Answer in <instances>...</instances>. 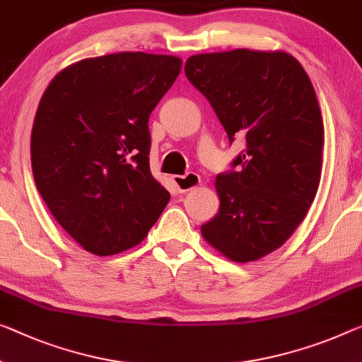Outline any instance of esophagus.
<instances>
[{
    "label": "esophagus",
    "instance_id": "34e87169",
    "mask_svg": "<svg viewBox=\"0 0 362 362\" xmlns=\"http://www.w3.org/2000/svg\"><path fill=\"white\" fill-rule=\"evenodd\" d=\"M173 182L180 192H187L200 185V177L197 173H187L185 176H173Z\"/></svg>",
    "mask_w": 362,
    "mask_h": 362
}]
</instances>
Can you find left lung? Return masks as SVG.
I'll return each instance as SVG.
<instances>
[{
	"label": "left lung",
	"instance_id": "obj_1",
	"mask_svg": "<svg viewBox=\"0 0 362 362\" xmlns=\"http://www.w3.org/2000/svg\"><path fill=\"white\" fill-rule=\"evenodd\" d=\"M185 72L209 100L230 142L246 150L220 173V210L200 231L233 262L276 251L301 225L319 189L324 123L309 76L285 52L194 54Z\"/></svg>",
	"mask_w": 362,
	"mask_h": 362
}]
</instances>
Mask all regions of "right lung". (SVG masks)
I'll list each match as a JSON object with an SVG mask.
<instances>
[{
	"label": "right lung",
	"mask_w": 362,
	"mask_h": 362,
	"mask_svg": "<svg viewBox=\"0 0 362 362\" xmlns=\"http://www.w3.org/2000/svg\"><path fill=\"white\" fill-rule=\"evenodd\" d=\"M181 64L170 54H105L64 68L43 92L30 137L33 180L86 251L137 246L168 204L150 173L148 116Z\"/></svg>",
	"instance_id": "right-lung-1"
}]
</instances>
